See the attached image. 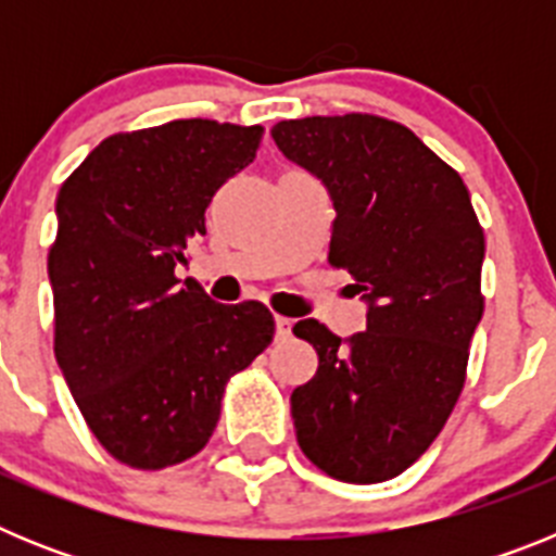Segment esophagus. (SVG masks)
<instances>
[{
  "label": "esophagus",
  "mask_w": 556,
  "mask_h": 556,
  "mask_svg": "<svg viewBox=\"0 0 556 556\" xmlns=\"http://www.w3.org/2000/svg\"><path fill=\"white\" fill-rule=\"evenodd\" d=\"M275 337L278 339L292 337V320H289V317H275Z\"/></svg>",
  "instance_id": "obj_1"
}]
</instances>
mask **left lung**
I'll use <instances>...</instances> for the list:
<instances>
[{"instance_id":"8db88e82","label":"left lung","mask_w":556,"mask_h":556,"mask_svg":"<svg viewBox=\"0 0 556 556\" xmlns=\"http://www.w3.org/2000/svg\"><path fill=\"white\" fill-rule=\"evenodd\" d=\"M269 132L326 186L337 211L328 262L367 303V328L351 339L317 320L292 328L320 358L292 392L298 445L333 479L387 481L434 443L465 384L484 233L468 186L409 127L345 113Z\"/></svg>"}]
</instances>
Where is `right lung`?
<instances>
[{"label": "right lung", "instance_id": "add662e5", "mask_svg": "<svg viewBox=\"0 0 556 556\" xmlns=\"http://www.w3.org/2000/svg\"><path fill=\"white\" fill-rule=\"evenodd\" d=\"M262 132L211 119L116 132L58 191L47 262L58 367L91 434L130 468L198 454L228 378L273 342L267 306H223L175 275Z\"/></svg>", "mask_w": 556, "mask_h": 556}]
</instances>
